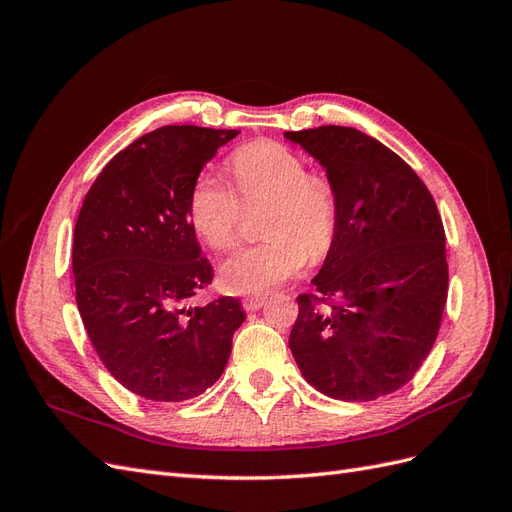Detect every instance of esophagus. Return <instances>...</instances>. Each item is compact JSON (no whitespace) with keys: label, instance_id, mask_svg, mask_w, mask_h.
Returning a JSON list of instances; mask_svg holds the SVG:
<instances>
[{"label":"esophagus","instance_id":"esophagus-1","mask_svg":"<svg viewBox=\"0 0 512 512\" xmlns=\"http://www.w3.org/2000/svg\"><path fill=\"white\" fill-rule=\"evenodd\" d=\"M241 303H243L245 312H256V309H260L267 303V297H262V294H254V297H245Z\"/></svg>","mask_w":512,"mask_h":512}]
</instances>
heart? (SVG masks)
<instances>
[{"mask_svg":"<svg viewBox=\"0 0 512 512\" xmlns=\"http://www.w3.org/2000/svg\"><path fill=\"white\" fill-rule=\"evenodd\" d=\"M232 185L215 173L203 170L188 196V220L213 250H228L237 241L241 201L254 205L269 200L262 220V235L269 241L241 247L228 256L218 271L220 286L232 294H265L312 258L331 250L337 235V194L329 179L307 173L297 151L275 141H254L232 153ZM240 196L237 197L236 194Z\"/></svg>","mask_w":512,"mask_h":512,"instance_id":"obj_1","label":"heart"}]
</instances>
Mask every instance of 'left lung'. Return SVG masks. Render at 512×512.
<instances>
[{
    "label": "left lung",
    "mask_w": 512,
    "mask_h": 512,
    "mask_svg": "<svg viewBox=\"0 0 512 512\" xmlns=\"http://www.w3.org/2000/svg\"><path fill=\"white\" fill-rule=\"evenodd\" d=\"M327 170L337 235L301 294L290 331L303 378L342 401H371L408 384L436 342L448 292L436 200L395 151L361 130L284 132Z\"/></svg>",
    "instance_id": "1"
}]
</instances>
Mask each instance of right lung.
<instances>
[{
  "label": "right lung",
  "mask_w": 512,
  "mask_h": 512,
  "mask_svg": "<svg viewBox=\"0 0 512 512\" xmlns=\"http://www.w3.org/2000/svg\"><path fill=\"white\" fill-rule=\"evenodd\" d=\"M237 130L164 126L108 162L74 226L72 271L85 331L138 397L185 401L218 382L245 314L232 297L183 307L213 280L188 220L203 166Z\"/></svg>",
  "instance_id": "1"
}]
</instances>
